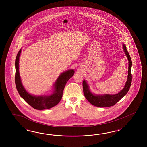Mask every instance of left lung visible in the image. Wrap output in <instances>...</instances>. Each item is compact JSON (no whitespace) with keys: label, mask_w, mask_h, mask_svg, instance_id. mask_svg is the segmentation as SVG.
Returning a JSON list of instances; mask_svg holds the SVG:
<instances>
[{"label":"left lung","mask_w":147,"mask_h":147,"mask_svg":"<svg viewBox=\"0 0 147 147\" xmlns=\"http://www.w3.org/2000/svg\"><path fill=\"white\" fill-rule=\"evenodd\" d=\"M123 49L126 54L129 61L128 67V79L126 82L124 88L120 93L115 95L106 94L103 95H95L91 93L88 88V86L85 80L83 81V90L86 99L94 106L98 107H111L115 105L116 103L119 102L122 98L125 96L128 92L131 84L132 75H131V65L132 62L130 56L127 49L125 44H123Z\"/></svg>","instance_id":"1"}]
</instances>
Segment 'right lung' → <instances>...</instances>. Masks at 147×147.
<instances>
[{"label": "right lung", "mask_w": 147, "mask_h": 147, "mask_svg": "<svg viewBox=\"0 0 147 147\" xmlns=\"http://www.w3.org/2000/svg\"><path fill=\"white\" fill-rule=\"evenodd\" d=\"M21 53L19 50L16 59L15 83L18 92L20 96L33 108L38 110L49 109L56 106L60 101L62 97L63 91L67 81L74 75V70H68L63 72L59 76L54 85L55 90L50 96H35L28 93L22 86L19 72V60Z\"/></svg>", "instance_id": "1"}]
</instances>
